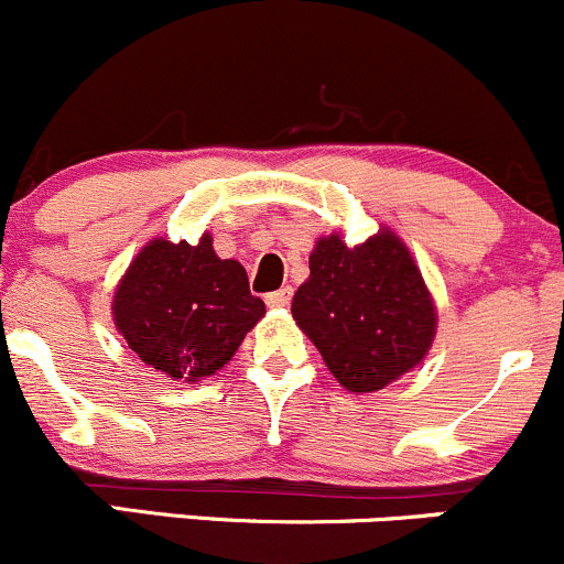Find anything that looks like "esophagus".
Instances as JSON below:
<instances>
[{
    "label": "esophagus",
    "mask_w": 564,
    "mask_h": 564,
    "mask_svg": "<svg viewBox=\"0 0 564 564\" xmlns=\"http://www.w3.org/2000/svg\"><path fill=\"white\" fill-rule=\"evenodd\" d=\"M292 286H283V289H278V292H272V294H267V305L270 307H286L289 302H292Z\"/></svg>",
    "instance_id": "34e87169"
}]
</instances>
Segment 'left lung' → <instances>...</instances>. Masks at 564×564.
I'll return each instance as SVG.
<instances>
[{
    "instance_id": "left-lung-1",
    "label": "left lung",
    "mask_w": 564,
    "mask_h": 564,
    "mask_svg": "<svg viewBox=\"0 0 564 564\" xmlns=\"http://www.w3.org/2000/svg\"><path fill=\"white\" fill-rule=\"evenodd\" d=\"M292 316L354 394L387 389L422 365L437 332L422 270L389 227L359 246H346L340 232L318 237Z\"/></svg>"
}]
</instances>
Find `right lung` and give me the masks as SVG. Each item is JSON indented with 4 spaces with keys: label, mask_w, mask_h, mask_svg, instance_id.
Returning a JSON list of instances; mask_svg holds the SVG:
<instances>
[{
    "label": "right lung",
    "mask_w": 564,
    "mask_h": 564,
    "mask_svg": "<svg viewBox=\"0 0 564 564\" xmlns=\"http://www.w3.org/2000/svg\"><path fill=\"white\" fill-rule=\"evenodd\" d=\"M264 316L246 267L213 251V237L140 248L112 294V322L138 357L173 381L216 376Z\"/></svg>",
    "instance_id": "right-lung-1"
}]
</instances>
